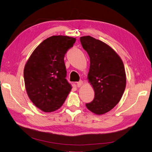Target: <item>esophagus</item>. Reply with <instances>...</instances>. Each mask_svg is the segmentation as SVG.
<instances>
[{
    "instance_id": "1",
    "label": "esophagus",
    "mask_w": 152,
    "mask_h": 152,
    "mask_svg": "<svg viewBox=\"0 0 152 152\" xmlns=\"http://www.w3.org/2000/svg\"><path fill=\"white\" fill-rule=\"evenodd\" d=\"M82 85H83V82H82V81H80V82H77V83H76V86H77V87H82Z\"/></svg>"
}]
</instances>
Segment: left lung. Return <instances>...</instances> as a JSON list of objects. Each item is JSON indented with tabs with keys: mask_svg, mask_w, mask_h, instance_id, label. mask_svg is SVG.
Segmentation results:
<instances>
[{
	"mask_svg": "<svg viewBox=\"0 0 152 152\" xmlns=\"http://www.w3.org/2000/svg\"><path fill=\"white\" fill-rule=\"evenodd\" d=\"M90 58L87 79L94 91V100L86 104L93 113L100 115L115 107L124 92L126 76L122 60L109 45L88 36L80 37Z\"/></svg>",
	"mask_w": 152,
	"mask_h": 152,
	"instance_id": "obj_1",
	"label": "left lung"
}]
</instances>
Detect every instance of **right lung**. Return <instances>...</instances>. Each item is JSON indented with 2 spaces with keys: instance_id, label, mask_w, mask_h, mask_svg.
Returning <instances> with one entry per match:
<instances>
[{
  "instance_id": "add662e5",
  "label": "right lung",
  "mask_w": 152,
  "mask_h": 152,
  "mask_svg": "<svg viewBox=\"0 0 152 152\" xmlns=\"http://www.w3.org/2000/svg\"><path fill=\"white\" fill-rule=\"evenodd\" d=\"M76 38L54 36L46 39L35 49L24 66V80L30 100L46 113L62 106L72 87L66 80V52Z\"/></svg>"
}]
</instances>
